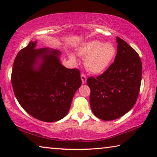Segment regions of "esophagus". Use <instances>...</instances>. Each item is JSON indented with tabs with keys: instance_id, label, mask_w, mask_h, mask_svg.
Returning <instances> with one entry per match:
<instances>
[{
	"instance_id": "esophagus-1",
	"label": "esophagus",
	"mask_w": 157,
	"mask_h": 157,
	"mask_svg": "<svg viewBox=\"0 0 157 157\" xmlns=\"http://www.w3.org/2000/svg\"><path fill=\"white\" fill-rule=\"evenodd\" d=\"M81 79H82V84L86 83V75H84V73H82L81 74Z\"/></svg>"
}]
</instances>
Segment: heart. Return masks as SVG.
<instances>
[{"mask_svg": "<svg viewBox=\"0 0 157 157\" xmlns=\"http://www.w3.org/2000/svg\"><path fill=\"white\" fill-rule=\"evenodd\" d=\"M79 55L85 58L84 64L87 70L94 73L104 71L110 64L116 54V48L111 43L98 40L84 44L79 49ZM73 60L75 58L71 57Z\"/></svg>", "mask_w": 157, "mask_h": 157, "instance_id": "heart-1", "label": "heart"}]
</instances>
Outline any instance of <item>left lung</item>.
<instances>
[{
  "mask_svg": "<svg viewBox=\"0 0 157 157\" xmlns=\"http://www.w3.org/2000/svg\"><path fill=\"white\" fill-rule=\"evenodd\" d=\"M114 62L96 78L89 77L90 105L94 115L103 121L123 116L136 104L142 78V63L136 50L117 36Z\"/></svg>",
  "mask_w": 157,
  "mask_h": 157,
  "instance_id": "8db88e82",
  "label": "left lung"
}]
</instances>
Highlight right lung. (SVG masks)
Listing matches in <instances>:
<instances>
[{
	"instance_id": "add662e5",
	"label": "right lung",
	"mask_w": 157,
	"mask_h": 157,
	"mask_svg": "<svg viewBox=\"0 0 157 157\" xmlns=\"http://www.w3.org/2000/svg\"><path fill=\"white\" fill-rule=\"evenodd\" d=\"M30 41L21 49L13 64L11 81L16 98L26 112L44 122L66 116L75 91L82 84L80 71L60 63V52L48 48H35ZM42 59L39 68L34 65Z\"/></svg>"
}]
</instances>
